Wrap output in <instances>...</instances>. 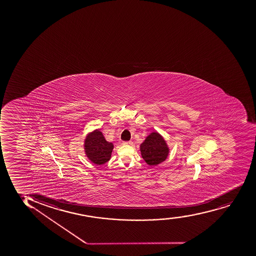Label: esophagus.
<instances>
[{
	"mask_svg": "<svg viewBox=\"0 0 256 256\" xmlns=\"http://www.w3.org/2000/svg\"><path fill=\"white\" fill-rule=\"evenodd\" d=\"M124 145H132V142H124Z\"/></svg>",
	"mask_w": 256,
	"mask_h": 256,
	"instance_id": "esophagus-1",
	"label": "esophagus"
}]
</instances>
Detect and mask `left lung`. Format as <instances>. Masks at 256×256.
Listing matches in <instances>:
<instances>
[{
  "instance_id": "8db88e82",
  "label": "left lung",
  "mask_w": 256,
  "mask_h": 256,
  "mask_svg": "<svg viewBox=\"0 0 256 256\" xmlns=\"http://www.w3.org/2000/svg\"><path fill=\"white\" fill-rule=\"evenodd\" d=\"M142 159L150 166H156L168 159L170 148L164 138L158 132H152L140 144Z\"/></svg>"
}]
</instances>
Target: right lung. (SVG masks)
<instances>
[{
    "label": "right lung",
    "mask_w": 256,
    "mask_h": 256,
    "mask_svg": "<svg viewBox=\"0 0 256 256\" xmlns=\"http://www.w3.org/2000/svg\"><path fill=\"white\" fill-rule=\"evenodd\" d=\"M84 150L90 162L100 166L111 159L114 144L106 141L100 130L96 129L86 135L84 141Z\"/></svg>",
    "instance_id": "1"
}]
</instances>
